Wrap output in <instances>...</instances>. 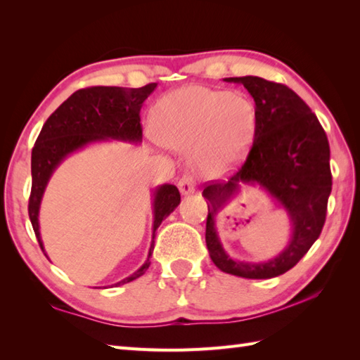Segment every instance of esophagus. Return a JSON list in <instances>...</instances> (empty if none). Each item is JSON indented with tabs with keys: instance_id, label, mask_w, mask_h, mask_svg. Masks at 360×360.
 <instances>
[{
	"instance_id": "esophagus-1",
	"label": "esophagus",
	"mask_w": 360,
	"mask_h": 360,
	"mask_svg": "<svg viewBox=\"0 0 360 360\" xmlns=\"http://www.w3.org/2000/svg\"><path fill=\"white\" fill-rule=\"evenodd\" d=\"M179 189L181 195H191L195 193V183L191 177H183L179 181Z\"/></svg>"
}]
</instances>
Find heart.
Instances as JSON below:
<instances>
[{"instance_id":"obj_1","label":"heart","mask_w":360,"mask_h":360,"mask_svg":"<svg viewBox=\"0 0 360 360\" xmlns=\"http://www.w3.org/2000/svg\"><path fill=\"white\" fill-rule=\"evenodd\" d=\"M153 123L155 139L163 146L193 148V162L198 171L210 177H223L250 155L257 112L242 95L188 84L157 103Z\"/></svg>"}]
</instances>
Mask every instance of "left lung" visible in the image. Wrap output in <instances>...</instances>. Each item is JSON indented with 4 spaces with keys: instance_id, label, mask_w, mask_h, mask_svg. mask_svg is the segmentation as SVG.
<instances>
[{
    "instance_id": "8db88e82",
    "label": "left lung",
    "mask_w": 360,
    "mask_h": 360,
    "mask_svg": "<svg viewBox=\"0 0 360 360\" xmlns=\"http://www.w3.org/2000/svg\"><path fill=\"white\" fill-rule=\"evenodd\" d=\"M243 84L257 112V129L245 165L226 183L203 189L207 203L206 246L214 265L243 278H271L290 271L322 233L331 194L330 145L308 105L288 86L260 77H231ZM259 186L289 215L292 236L276 258L260 262L233 259L214 228L218 212L240 195L241 186Z\"/></svg>"
}]
</instances>
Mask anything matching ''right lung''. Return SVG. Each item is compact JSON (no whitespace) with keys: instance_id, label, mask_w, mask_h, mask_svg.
<instances>
[{"instance_id":"1","label":"right lung","mask_w":360,"mask_h":360,"mask_svg":"<svg viewBox=\"0 0 360 360\" xmlns=\"http://www.w3.org/2000/svg\"><path fill=\"white\" fill-rule=\"evenodd\" d=\"M155 87L157 83L137 89L115 86L79 89L46 120L32 149V193L29 198L30 223L46 257L47 254L39 233V207L53 172L69 155L95 143L115 140L140 145L143 139L140 110ZM179 205L180 193L174 185H162L153 189V242L148 257L135 273L110 286L129 283L146 273L154 251L155 231Z\"/></svg>"}]
</instances>
